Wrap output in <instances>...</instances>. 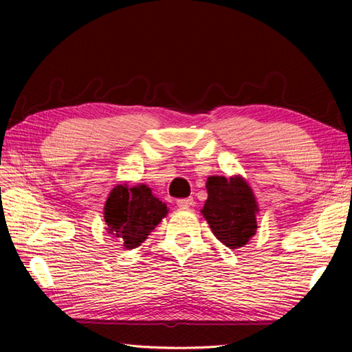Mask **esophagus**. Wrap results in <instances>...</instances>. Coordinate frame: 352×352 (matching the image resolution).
Listing matches in <instances>:
<instances>
[{
    "label": "esophagus",
    "mask_w": 352,
    "mask_h": 352,
    "mask_svg": "<svg viewBox=\"0 0 352 352\" xmlns=\"http://www.w3.org/2000/svg\"><path fill=\"white\" fill-rule=\"evenodd\" d=\"M177 206L180 208H189L193 206V198H183V199H177Z\"/></svg>",
    "instance_id": "obj_1"
}]
</instances>
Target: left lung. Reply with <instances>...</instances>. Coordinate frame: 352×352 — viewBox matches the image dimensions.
Instances as JSON below:
<instances>
[{"instance_id":"1","label":"left lung","mask_w":352,"mask_h":352,"mask_svg":"<svg viewBox=\"0 0 352 352\" xmlns=\"http://www.w3.org/2000/svg\"><path fill=\"white\" fill-rule=\"evenodd\" d=\"M206 188L208 198L201 213L213 234L230 250L248 243L257 231L258 212L250 184L241 175L230 178L212 175L207 178Z\"/></svg>"}]
</instances>
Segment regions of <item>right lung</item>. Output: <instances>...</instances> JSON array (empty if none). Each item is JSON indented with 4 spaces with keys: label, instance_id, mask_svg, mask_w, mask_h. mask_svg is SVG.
Here are the masks:
<instances>
[{
    "label": "right lung",
    "instance_id": "right-lung-1",
    "mask_svg": "<svg viewBox=\"0 0 352 352\" xmlns=\"http://www.w3.org/2000/svg\"><path fill=\"white\" fill-rule=\"evenodd\" d=\"M168 214V207L145 184H118L104 206L107 233L119 237L126 250L138 248Z\"/></svg>",
    "mask_w": 352,
    "mask_h": 352
}]
</instances>
